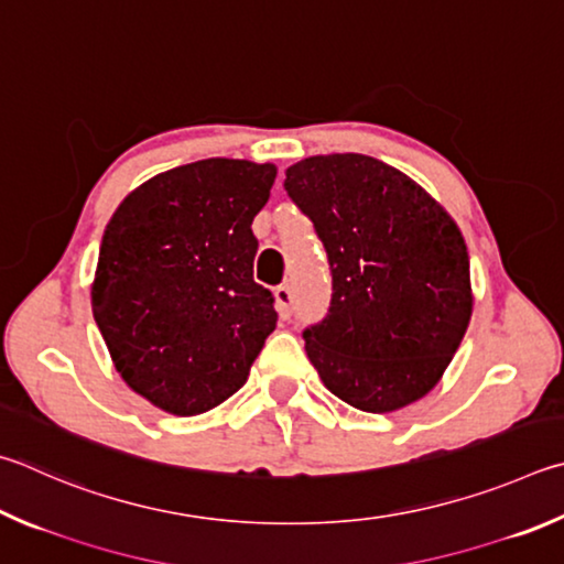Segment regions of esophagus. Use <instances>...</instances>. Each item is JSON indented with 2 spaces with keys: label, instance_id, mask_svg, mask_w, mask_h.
Returning <instances> with one entry per match:
<instances>
[{
  "label": "esophagus",
  "instance_id": "obj_1",
  "mask_svg": "<svg viewBox=\"0 0 564 564\" xmlns=\"http://www.w3.org/2000/svg\"><path fill=\"white\" fill-rule=\"evenodd\" d=\"M273 299H275V311H279L281 317H291L293 311V293L289 285H279V289L273 291Z\"/></svg>",
  "mask_w": 564,
  "mask_h": 564
}]
</instances>
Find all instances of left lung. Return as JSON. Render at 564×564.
Instances as JSON below:
<instances>
[{
    "instance_id": "obj_1",
    "label": "left lung",
    "mask_w": 564,
    "mask_h": 564,
    "mask_svg": "<svg viewBox=\"0 0 564 564\" xmlns=\"http://www.w3.org/2000/svg\"><path fill=\"white\" fill-rule=\"evenodd\" d=\"M283 187L315 224L333 271L330 311L303 333L323 384L370 414L426 397L474 313L452 214L404 172L360 152L295 162Z\"/></svg>"
}]
</instances>
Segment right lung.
<instances>
[{
	"label": "right lung",
	"instance_id": "obj_1",
	"mask_svg": "<svg viewBox=\"0 0 564 564\" xmlns=\"http://www.w3.org/2000/svg\"><path fill=\"white\" fill-rule=\"evenodd\" d=\"M275 165L209 158L142 182L112 212L90 283L98 330L132 392L175 416L219 406L275 330L253 283L251 221Z\"/></svg>",
	"mask_w": 564,
	"mask_h": 564
}]
</instances>
